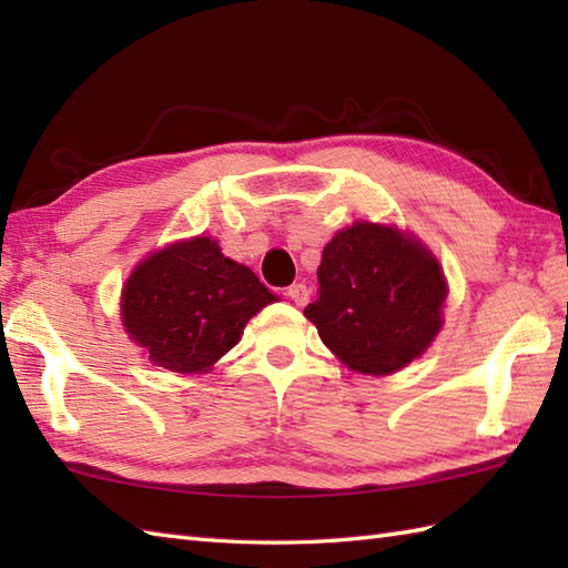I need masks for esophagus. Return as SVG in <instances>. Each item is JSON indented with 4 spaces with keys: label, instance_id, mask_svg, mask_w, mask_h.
Here are the masks:
<instances>
[{
    "label": "esophagus",
    "instance_id": "1",
    "mask_svg": "<svg viewBox=\"0 0 568 568\" xmlns=\"http://www.w3.org/2000/svg\"><path fill=\"white\" fill-rule=\"evenodd\" d=\"M285 295L291 297L293 303H295V305H300V307L310 303V287H307L305 283H295V285H291V287H287V293H285Z\"/></svg>",
    "mask_w": 568,
    "mask_h": 568
}]
</instances>
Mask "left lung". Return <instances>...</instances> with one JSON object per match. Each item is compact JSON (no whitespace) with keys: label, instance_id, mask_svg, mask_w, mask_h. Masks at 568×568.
I'll list each match as a JSON object with an SVG mask.
<instances>
[{"label":"left lung","instance_id":"1","mask_svg":"<svg viewBox=\"0 0 568 568\" xmlns=\"http://www.w3.org/2000/svg\"><path fill=\"white\" fill-rule=\"evenodd\" d=\"M317 281L305 317L354 371L388 376L425 352L442 327L439 263L397 229H344L324 246Z\"/></svg>","mask_w":568,"mask_h":568}]
</instances>
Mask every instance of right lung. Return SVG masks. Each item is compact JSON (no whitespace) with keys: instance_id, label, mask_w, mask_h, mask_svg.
Wrapping results in <instances>:
<instances>
[{"instance_id":"right-lung-1","label":"right lung","mask_w":568,"mask_h":568,"mask_svg":"<svg viewBox=\"0 0 568 568\" xmlns=\"http://www.w3.org/2000/svg\"><path fill=\"white\" fill-rule=\"evenodd\" d=\"M273 300L256 273L197 236L153 253L131 273L122 320L155 366L195 373L236 346L246 322Z\"/></svg>"}]
</instances>
